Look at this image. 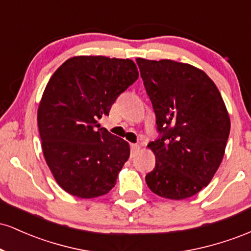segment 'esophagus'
<instances>
[{
	"instance_id": "1",
	"label": "esophagus",
	"mask_w": 251,
	"mask_h": 251,
	"mask_svg": "<svg viewBox=\"0 0 251 251\" xmlns=\"http://www.w3.org/2000/svg\"><path fill=\"white\" fill-rule=\"evenodd\" d=\"M129 146H131V152H132V154H133V155L137 153V152L139 151V149H140L138 144H131Z\"/></svg>"
}]
</instances>
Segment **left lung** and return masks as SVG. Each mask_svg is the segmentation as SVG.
Listing matches in <instances>:
<instances>
[{"instance_id": "1", "label": "left lung", "mask_w": 251, "mask_h": 251, "mask_svg": "<svg viewBox=\"0 0 251 251\" xmlns=\"http://www.w3.org/2000/svg\"><path fill=\"white\" fill-rule=\"evenodd\" d=\"M137 65L159 133L149 144L155 166L146 184L160 197L185 200L220 168L230 133L226 105L214 81L194 66L140 57Z\"/></svg>"}]
</instances>
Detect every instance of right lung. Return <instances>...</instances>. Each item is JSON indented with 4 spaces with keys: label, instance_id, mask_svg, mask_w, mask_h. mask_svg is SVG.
Listing matches in <instances>:
<instances>
[{
    "label": "right lung",
    "instance_id": "right-lung-1",
    "mask_svg": "<svg viewBox=\"0 0 251 251\" xmlns=\"http://www.w3.org/2000/svg\"><path fill=\"white\" fill-rule=\"evenodd\" d=\"M134 62L75 56L55 71L37 111L48 168L61 188L79 198L108 194L129 157L128 143L100 127L117 98L138 79Z\"/></svg>",
    "mask_w": 251,
    "mask_h": 251
}]
</instances>
